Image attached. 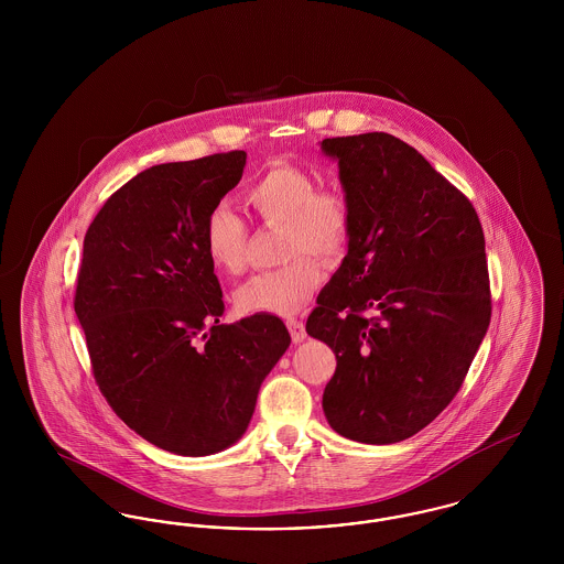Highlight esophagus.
<instances>
[{
    "label": "esophagus",
    "instance_id": "obj_1",
    "mask_svg": "<svg viewBox=\"0 0 564 564\" xmlns=\"http://www.w3.org/2000/svg\"><path fill=\"white\" fill-rule=\"evenodd\" d=\"M288 329L292 334V340L294 343H302L306 338V329H304V323L300 319H288Z\"/></svg>",
    "mask_w": 564,
    "mask_h": 564
}]
</instances>
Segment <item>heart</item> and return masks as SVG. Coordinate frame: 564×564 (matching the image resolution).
<instances>
[{
	"label": "heart",
	"instance_id": "1",
	"mask_svg": "<svg viewBox=\"0 0 564 564\" xmlns=\"http://www.w3.org/2000/svg\"><path fill=\"white\" fill-rule=\"evenodd\" d=\"M317 186L313 171L274 162L245 189V203L253 214L285 226V253L292 260L242 283L235 292L242 315H294L322 285V260L312 254L340 260L347 253L352 237L349 196L336 186ZM247 239V224L226 205H217L205 217L203 247L215 270L241 272Z\"/></svg>",
	"mask_w": 564,
	"mask_h": 564
}]
</instances>
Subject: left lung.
Returning a JSON list of instances; mask_svg holds the SVG:
<instances>
[{"instance_id":"obj_1","label":"left lung","mask_w":564,"mask_h":564,"mask_svg":"<svg viewBox=\"0 0 564 564\" xmlns=\"http://www.w3.org/2000/svg\"><path fill=\"white\" fill-rule=\"evenodd\" d=\"M352 207L349 251L306 332L336 352L332 430L395 444L453 402L490 323L482 224L469 198L389 133L323 139Z\"/></svg>"}]
</instances>
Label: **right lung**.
<instances>
[{"label":"right lung","mask_w":564,"mask_h":564,"mask_svg":"<svg viewBox=\"0 0 564 564\" xmlns=\"http://www.w3.org/2000/svg\"><path fill=\"white\" fill-rule=\"evenodd\" d=\"M245 161L232 150L150 166L109 196L84 237L74 308L95 380L134 433L175 455L232 446L292 343L274 315L219 323L203 224Z\"/></svg>","instance_id":"right-lung-1"}]
</instances>
